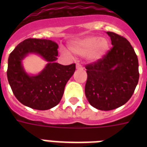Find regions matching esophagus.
<instances>
[{
  "label": "esophagus",
  "instance_id": "34e87169",
  "mask_svg": "<svg viewBox=\"0 0 147 147\" xmlns=\"http://www.w3.org/2000/svg\"><path fill=\"white\" fill-rule=\"evenodd\" d=\"M76 69H82L83 67H82V65L80 64V63H77V64H76Z\"/></svg>",
  "mask_w": 147,
  "mask_h": 147
}]
</instances>
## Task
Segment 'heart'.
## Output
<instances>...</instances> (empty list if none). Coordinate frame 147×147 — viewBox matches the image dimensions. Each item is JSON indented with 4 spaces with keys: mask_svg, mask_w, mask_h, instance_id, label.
Masks as SVG:
<instances>
[{
    "mask_svg": "<svg viewBox=\"0 0 147 147\" xmlns=\"http://www.w3.org/2000/svg\"><path fill=\"white\" fill-rule=\"evenodd\" d=\"M109 47V41L107 39L91 36L73 42L70 46V49L78 55H87L91 61L95 62L104 57Z\"/></svg>",
    "mask_w": 147,
    "mask_h": 147,
    "instance_id": "1",
    "label": "heart"
}]
</instances>
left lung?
<instances>
[{"instance_id":"left-lung-1","label":"left lung","mask_w":147,"mask_h":147,"mask_svg":"<svg viewBox=\"0 0 147 147\" xmlns=\"http://www.w3.org/2000/svg\"><path fill=\"white\" fill-rule=\"evenodd\" d=\"M107 33L112 48L102 59L85 65V96L92 107L100 111L115 109L127 102L140 75L138 59L130 42L115 33Z\"/></svg>"}]
</instances>
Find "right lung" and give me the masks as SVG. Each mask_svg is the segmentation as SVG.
Wrapping results in <instances>:
<instances>
[{"mask_svg": "<svg viewBox=\"0 0 147 147\" xmlns=\"http://www.w3.org/2000/svg\"><path fill=\"white\" fill-rule=\"evenodd\" d=\"M57 43L49 40L29 38L17 45L8 58V82L17 99L36 110L50 109L59 103L65 86L76 70V64L63 65L55 62ZM37 53L49 63L42 73L28 76L22 69V59L28 53Z\"/></svg>", "mask_w": 147, "mask_h": 147, "instance_id": "1", "label": "right lung"}]
</instances>
